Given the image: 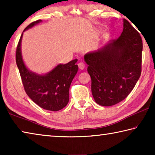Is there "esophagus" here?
I'll return each instance as SVG.
<instances>
[{"instance_id":"obj_1","label":"esophagus","mask_w":155,"mask_h":155,"mask_svg":"<svg viewBox=\"0 0 155 155\" xmlns=\"http://www.w3.org/2000/svg\"><path fill=\"white\" fill-rule=\"evenodd\" d=\"M78 68H79L81 70H83L84 68H85V64H84L83 62L78 63Z\"/></svg>"}]
</instances>
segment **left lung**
Segmentation results:
<instances>
[{
  "label": "left lung",
  "mask_w": 155,
  "mask_h": 155,
  "mask_svg": "<svg viewBox=\"0 0 155 155\" xmlns=\"http://www.w3.org/2000/svg\"><path fill=\"white\" fill-rule=\"evenodd\" d=\"M123 21L118 38L84 56L91 78V93L101 106L114 105L127 98L141 73V37L127 20Z\"/></svg>",
  "instance_id": "1"
}]
</instances>
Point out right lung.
I'll list each match as a JSON object with an SVG mask.
<instances>
[{"mask_svg": "<svg viewBox=\"0 0 155 155\" xmlns=\"http://www.w3.org/2000/svg\"><path fill=\"white\" fill-rule=\"evenodd\" d=\"M38 20L31 22L25 31L41 22ZM18 41L15 60L24 89L28 97L41 108L57 111L67 105L69 101L70 86L78 71L77 59L66 64H59L45 75H39L28 70L22 58L21 41Z\"/></svg>", "mask_w": 155, "mask_h": 155, "instance_id": "add662e5", "label": "right lung"}]
</instances>
